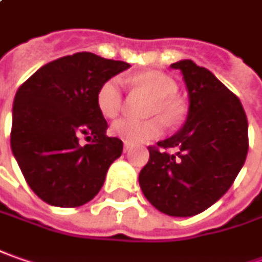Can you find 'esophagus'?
Instances as JSON below:
<instances>
[{"label":"esophagus","instance_id":"esophagus-1","mask_svg":"<svg viewBox=\"0 0 262 262\" xmlns=\"http://www.w3.org/2000/svg\"><path fill=\"white\" fill-rule=\"evenodd\" d=\"M132 149V143H127V142H124V152H129Z\"/></svg>","mask_w":262,"mask_h":262}]
</instances>
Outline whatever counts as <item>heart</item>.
I'll return each mask as SVG.
<instances>
[{
	"mask_svg": "<svg viewBox=\"0 0 262 262\" xmlns=\"http://www.w3.org/2000/svg\"><path fill=\"white\" fill-rule=\"evenodd\" d=\"M130 82L140 90L154 95L148 108V116H155L148 120H132L123 119L113 124L112 132L114 136L127 143H139L159 138L164 132V122L177 124L183 119V105L176 94L178 91L176 81L162 72H142L130 78ZM97 105L104 117L114 119L122 112L123 91L122 79L110 78L100 86L97 94ZM159 115V118L156 116ZM164 119L162 121L160 117Z\"/></svg>",
	"mask_w": 262,
	"mask_h": 262,
	"instance_id": "b5f03b06",
	"label": "heart"
}]
</instances>
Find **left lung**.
<instances>
[{"label":"left lung","mask_w":262,"mask_h":262,"mask_svg":"<svg viewBox=\"0 0 262 262\" xmlns=\"http://www.w3.org/2000/svg\"><path fill=\"white\" fill-rule=\"evenodd\" d=\"M180 69L188 90V114L181 130L149 146L139 174L148 202L168 216L204 212L229 190L248 154V120L239 98L209 69L184 59ZM176 147V154L167 148Z\"/></svg>","instance_id":"8db88e82"}]
</instances>
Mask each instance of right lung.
Instances as JSON below:
<instances>
[{"label":"right lung","mask_w":262,"mask_h":262,"mask_svg":"<svg viewBox=\"0 0 262 262\" xmlns=\"http://www.w3.org/2000/svg\"><path fill=\"white\" fill-rule=\"evenodd\" d=\"M130 68L90 52L37 69L14 97L11 150L29 187L50 206L78 207L101 190L123 142L105 135L97 94L107 79ZM91 141L81 145L79 138Z\"/></svg>","instance_id":"obj_1"}]
</instances>
